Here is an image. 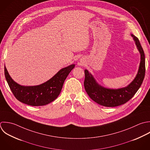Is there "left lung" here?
<instances>
[{"label": "left lung", "mask_w": 150, "mask_h": 150, "mask_svg": "<svg viewBox=\"0 0 150 150\" xmlns=\"http://www.w3.org/2000/svg\"><path fill=\"white\" fill-rule=\"evenodd\" d=\"M141 58L137 74L134 79L126 87L117 89L104 88L96 81L87 69L85 70L84 87L89 96L97 103L106 107H116L126 103L131 99L140 88L146 72L145 55L137 37L132 34Z\"/></svg>", "instance_id": "left-lung-1"}]
</instances>
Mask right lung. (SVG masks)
<instances>
[{
    "mask_svg": "<svg viewBox=\"0 0 150 150\" xmlns=\"http://www.w3.org/2000/svg\"><path fill=\"white\" fill-rule=\"evenodd\" d=\"M75 67L72 64L59 70L52 78L37 86H21L14 82L4 65V75L15 98L20 102L33 106L47 105L57 98L67 77Z\"/></svg>",
    "mask_w": 150,
    "mask_h": 150,
    "instance_id": "1",
    "label": "right lung"
}]
</instances>
